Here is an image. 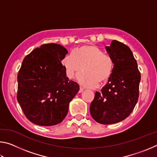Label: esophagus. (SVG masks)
<instances>
[{
    "instance_id": "obj_1",
    "label": "esophagus",
    "mask_w": 157,
    "mask_h": 157,
    "mask_svg": "<svg viewBox=\"0 0 157 157\" xmlns=\"http://www.w3.org/2000/svg\"><path fill=\"white\" fill-rule=\"evenodd\" d=\"M84 88H82V87H80V88H79V93H82V91H84Z\"/></svg>"
}]
</instances>
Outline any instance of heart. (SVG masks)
<instances>
[{
	"label": "heart",
	"mask_w": 157,
	"mask_h": 157,
	"mask_svg": "<svg viewBox=\"0 0 157 157\" xmlns=\"http://www.w3.org/2000/svg\"><path fill=\"white\" fill-rule=\"evenodd\" d=\"M62 64L68 78H73L83 71L78 76V81L82 85L90 88L107 82L114 68L112 58L94 45L77 48L73 54L63 57Z\"/></svg>",
	"instance_id": "heart-1"
}]
</instances>
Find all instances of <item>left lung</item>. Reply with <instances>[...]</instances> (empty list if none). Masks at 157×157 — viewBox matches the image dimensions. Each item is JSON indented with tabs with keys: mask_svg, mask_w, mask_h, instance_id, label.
I'll use <instances>...</instances> for the list:
<instances>
[{
	"mask_svg": "<svg viewBox=\"0 0 157 157\" xmlns=\"http://www.w3.org/2000/svg\"><path fill=\"white\" fill-rule=\"evenodd\" d=\"M105 48L114 61L113 71L101 92L95 93L90 113L98 123L109 124L124 120L132 112L139 99L140 73L125 44L113 40Z\"/></svg>",
	"mask_w": 157,
	"mask_h": 157,
	"instance_id": "left-lung-1",
	"label": "left lung"
}]
</instances>
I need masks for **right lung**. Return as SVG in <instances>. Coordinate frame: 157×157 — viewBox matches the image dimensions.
<instances>
[{
	"label": "right lung",
	"instance_id": "obj_1",
	"mask_svg": "<svg viewBox=\"0 0 157 157\" xmlns=\"http://www.w3.org/2000/svg\"><path fill=\"white\" fill-rule=\"evenodd\" d=\"M68 50L57 44L36 48L23 59L17 76V100L29 121L41 126L60 123L79 90L62 61Z\"/></svg>",
	"mask_w": 157,
	"mask_h": 157
}]
</instances>
